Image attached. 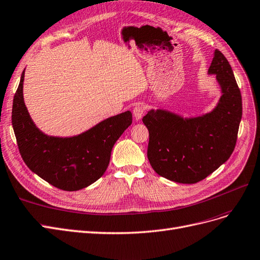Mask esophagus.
<instances>
[{
    "label": "esophagus",
    "mask_w": 260,
    "mask_h": 260,
    "mask_svg": "<svg viewBox=\"0 0 260 260\" xmlns=\"http://www.w3.org/2000/svg\"><path fill=\"white\" fill-rule=\"evenodd\" d=\"M145 111H146L145 105H137L135 108H134L133 114H134V116H135V119L138 121L142 118V115H144Z\"/></svg>",
    "instance_id": "esophagus-1"
}]
</instances>
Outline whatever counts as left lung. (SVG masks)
<instances>
[{"label": "left lung", "instance_id": "left-lung-1", "mask_svg": "<svg viewBox=\"0 0 260 260\" xmlns=\"http://www.w3.org/2000/svg\"><path fill=\"white\" fill-rule=\"evenodd\" d=\"M208 74H216L221 89L209 113L182 118L163 109L142 119L149 131L148 160L162 177L179 183H197L228 160L237 144L242 119V96L231 66L216 49Z\"/></svg>", "mask_w": 260, "mask_h": 260}]
</instances>
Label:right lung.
Returning <instances> with one entry per match:
<instances>
[{"label":"right lung","instance_id":"obj_1","mask_svg":"<svg viewBox=\"0 0 260 260\" xmlns=\"http://www.w3.org/2000/svg\"><path fill=\"white\" fill-rule=\"evenodd\" d=\"M23 79L24 70L12 111L13 128L23 162L58 189L77 191L91 185L105 174L115 141L132 124V112L111 116L78 136H48L30 118L23 102Z\"/></svg>","mask_w":260,"mask_h":260}]
</instances>
